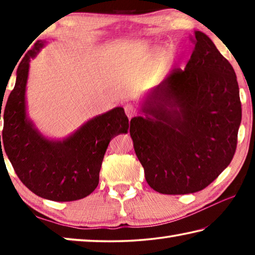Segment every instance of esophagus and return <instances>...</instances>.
I'll list each match as a JSON object with an SVG mask.
<instances>
[{
    "instance_id": "34e87169",
    "label": "esophagus",
    "mask_w": 255,
    "mask_h": 255,
    "mask_svg": "<svg viewBox=\"0 0 255 255\" xmlns=\"http://www.w3.org/2000/svg\"><path fill=\"white\" fill-rule=\"evenodd\" d=\"M125 112H126L128 118H131L136 115V108L131 105H126L125 106Z\"/></svg>"
}]
</instances>
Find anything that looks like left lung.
Here are the masks:
<instances>
[{
	"label": "left lung",
	"mask_w": 255,
	"mask_h": 255,
	"mask_svg": "<svg viewBox=\"0 0 255 255\" xmlns=\"http://www.w3.org/2000/svg\"><path fill=\"white\" fill-rule=\"evenodd\" d=\"M184 70L175 68L130 120L133 148L145 179L163 195L205 189L230 165L242 119L234 68L210 38L195 31Z\"/></svg>",
	"instance_id": "1"
}]
</instances>
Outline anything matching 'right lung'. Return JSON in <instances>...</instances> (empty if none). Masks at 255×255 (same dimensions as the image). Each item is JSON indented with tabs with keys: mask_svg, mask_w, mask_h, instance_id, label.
Listing matches in <instances>:
<instances>
[{
	"mask_svg": "<svg viewBox=\"0 0 255 255\" xmlns=\"http://www.w3.org/2000/svg\"><path fill=\"white\" fill-rule=\"evenodd\" d=\"M45 45V40H37L18 66L14 89L4 108L0 148L34 195L53 201H74L96 190L108 145L115 136L128 131L129 123L124 108L117 107L88 120L62 140L42 135L27 115L25 90L30 59Z\"/></svg>",
	"mask_w": 255,
	"mask_h": 255,
	"instance_id": "1",
	"label": "right lung"
}]
</instances>
